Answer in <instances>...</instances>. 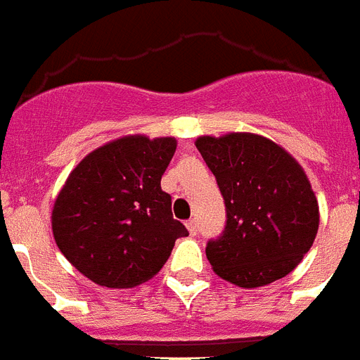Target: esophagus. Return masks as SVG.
I'll return each instance as SVG.
<instances>
[{
	"label": "esophagus",
	"mask_w": 360,
	"mask_h": 360,
	"mask_svg": "<svg viewBox=\"0 0 360 360\" xmlns=\"http://www.w3.org/2000/svg\"><path fill=\"white\" fill-rule=\"evenodd\" d=\"M186 229H188L190 235H195V233H198V221L195 220L186 221Z\"/></svg>",
	"instance_id": "34e87169"
}]
</instances>
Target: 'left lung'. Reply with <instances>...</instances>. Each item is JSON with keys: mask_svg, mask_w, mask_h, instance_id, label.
I'll return each instance as SVG.
<instances>
[{"mask_svg": "<svg viewBox=\"0 0 360 360\" xmlns=\"http://www.w3.org/2000/svg\"><path fill=\"white\" fill-rule=\"evenodd\" d=\"M195 148L226 201V231L205 250L216 276L242 288L288 276L320 226L318 200L302 165L255 133L200 136Z\"/></svg>", "mask_w": 360, "mask_h": 360, "instance_id": "left-lung-1", "label": "left lung"}]
</instances>
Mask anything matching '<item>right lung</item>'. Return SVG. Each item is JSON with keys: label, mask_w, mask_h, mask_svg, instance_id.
I'll list each match as a JSON object with an SVG mask.
<instances>
[{"label": "right lung", "mask_w": 360, "mask_h": 360, "mask_svg": "<svg viewBox=\"0 0 360 360\" xmlns=\"http://www.w3.org/2000/svg\"><path fill=\"white\" fill-rule=\"evenodd\" d=\"M177 142L125 134L90 151L58 192L51 229L63 255L107 288H131L157 274L188 231L160 188Z\"/></svg>", "instance_id": "1"}]
</instances>
